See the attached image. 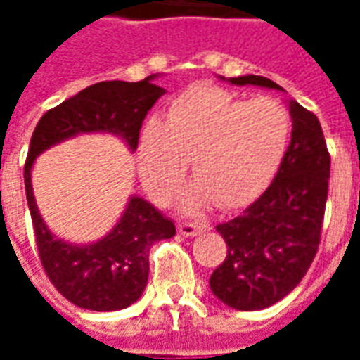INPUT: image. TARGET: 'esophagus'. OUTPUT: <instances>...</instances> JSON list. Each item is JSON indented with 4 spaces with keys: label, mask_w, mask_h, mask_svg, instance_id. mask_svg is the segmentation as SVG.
I'll list each match as a JSON object with an SVG mask.
<instances>
[{
    "label": "esophagus",
    "mask_w": 360,
    "mask_h": 360,
    "mask_svg": "<svg viewBox=\"0 0 360 360\" xmlns=\"http://www.w3.org/2000/svg\"><path fill=\"white\" fill-rule=\"evenodd\" d=\"M206 224H200V221H179V226H177V229H179L181 235H185V237H195V235L202 233V231H206Z\"/></svg>",
    "instance_id": "obj_1"
}]
</instances>
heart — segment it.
Segmentation results:
<instances>
[{
    "instance_id": "obj_1",
    "label": "heart",
    "mask_w": 360,
    "mask_h": 360,
    "mask_svg": "<svg viewBox=\"0 0 360 360\" xmlns=\"http://www.w3.org/2000/svg\"><path fill=\"white\" fill-rule=\"evenodd\" d=\"M291 115L281 102L260 96L245 100L202 86L179 96L162 119H148L139 141V172L158 202H167L187 173L196 187L188 202L214 200L221 210L250 204L283 162Z\"/></svg>"
}]
</instances>
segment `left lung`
Returning <instances> with one entry per match:
<instances>
[{"mask_svg": "<svg viewBox=\"0 0 360 360\" xmlns=\"http://www.w3.org/2000/svg\"><path fill=\"white\" fill-rule=\"evenodd\" d=\"M231 84L283 90L266 77L247 75ZM291 142L271 185L241 216L216 229L227 257L210 276L212 293L237 310H262L299 285L316 257L324 221L330 152L320 121L291 100Z\"/></svg>", "mask_w": 360, "mask_h": 360, "instance_id": "1", "label": "left lung"}]
</instances>
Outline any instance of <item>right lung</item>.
<instances>
[{"mask_svg":"<svg viewBox=\"0 0 360 360\" xmlns=\"http://www.w3.org/2000/svg\"><path fill=\"white\" fill-rule=\"evenodd\" d=\"M144 81H103L46 111L38 121L27 162L25 188L44 271L59 293L77 307L98 312L127 309L141 299L148 281V252L156 241L175 235V226L141 196H131L115 227L92 245L53 237L36 206L30 172L36 156L82 133H111L136 150L142 121L165 90Z\"/></svg>","mask_w":360,"mask_h":360,"instance_id":"add662e5","label":"right lung"}]
</instances>
